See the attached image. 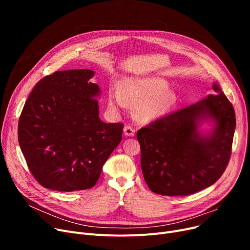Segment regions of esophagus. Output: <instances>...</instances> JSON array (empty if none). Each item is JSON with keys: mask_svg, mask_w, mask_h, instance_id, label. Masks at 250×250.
Returning a JSON list of instances; mask_svg holds the SVG:
<instances>
[{"mask_svg": "<svg viewBox=\"0 0 250 250\" xmlns=\"http://www.w3.org/2000/svg\"><path fill=\"white\" fill-rule=\"evenodd\" d=\"M124 134L125 137H134L135 136V129L129 126V125H125L124 127Z\"/></svg>", "mask_w": 250, "mask_h": 250, "instance_id": "1", "label": "esophagus"}]
</instances>
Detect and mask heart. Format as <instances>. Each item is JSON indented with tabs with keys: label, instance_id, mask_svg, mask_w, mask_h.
I'll use <instances>...</instances> for the list:
<instances>
[{
	"label": "heart",
	"instance_id": "obj_1",
	"mask_svg": "<svg viewBox=\"0 0 250 250\" xmlns=\"http://www.w3.org/2000/svg\"><path fill=\"white\" fill-rule=\"evenodd\" d=\"M177 103V95L168 89V82L160 77L127 78L121 90L108 91V104L113 109L126 105L135 107L136 120L143 124L159 121L171 111Z\"/></svg>",
	"mask_w": 250,
	"mask_h": 250
}]
</instances>
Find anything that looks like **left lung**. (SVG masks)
Returning a JSON list of instances; mask_svg holds the SVG:
<instances>
[{
  "label": "left lung",
  "instance_id": "8db88e82",
  "mask_svg": "<svg viewBox=\"0 0 250 250\" xmlns=\"http://www.w3.org/2000/svg\"><path fill=\"white\" fill-rule=\"evenodd\" d=\"M212 88L213 94L138 130L142 172L153 192L188 195L211 187L225 171L236 118L219 84Z\"/></svg>",
  "mask_w": 250,
  "mask_h": 250
}]
</instances>
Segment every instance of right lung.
<instances>
[{
  "label": "right lung",
  "mask_w": 250,
  "mask_h": 250,
  "mask_svg": "<svg viewBox=\"0 0 250 250\" xmlns=\"http://www.w3.org/2000/svg\"><path fill=\"white\" fill-rule=\"evenodd\" d=\"M88 69L59 71L39 81L25 102L18 141L31 173L58 191L95 186L122 141L124 125L99 117V86Z\"/></svg>",
  "instance_id": "add662e5"
}]
</instances>
